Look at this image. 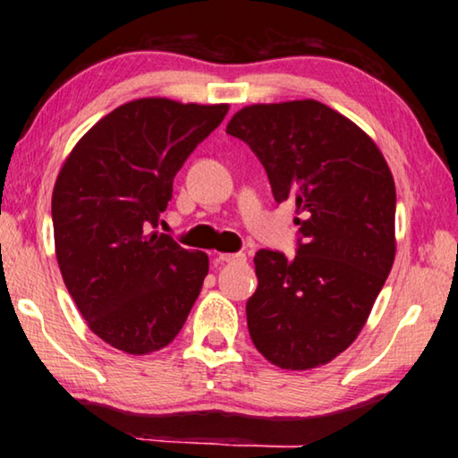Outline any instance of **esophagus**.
<instances>
[{
  "mask_svg": "<svg viewBox=\"0 0 458 458\" xmlns=\"http://www.w3.org/2000/svg\"><path fill=\"white\" fill-rule=\"evenodd\" d=\"M216 260L218 262H246L244 254H228V252H218L216 254Z\"/></svg>",
  "mask_w": 458,
  "mask_h": 458,
  "instance_id": "esophagus-1",
  "label": "esophagus"
}]
</instances>
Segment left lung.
Returning a JSON list of instances; mask_svg holds the SVG:
<instances>
[{"mask_svg": "<svg viewBox=\"0 0 458 458\" xmlns=\"http://www.w3.org/2000/svg\"><path fill=\"white\" fill-rule=\"evenodd\" d=\"M226 133L265 165L275 199L297 206V257H254L252 344L283 369L325 366L366 325L396 257V185L366 131L319 100L250 105Z\"/></svg>", "mask_w": 458, "mask_h": 458, "instance_id": "8db88e82", "label": "left lung"}]
</instances>
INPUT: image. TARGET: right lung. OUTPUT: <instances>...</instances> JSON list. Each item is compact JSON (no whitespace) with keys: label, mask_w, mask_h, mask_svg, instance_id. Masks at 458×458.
Here are the masks:
<instances>
[{"label":"right lung","mask_w":458,"mask_h":458,"mask_svg":"<svg viewBox=\"0 0 458 458\" xmlns=\"http://www.w3.org/2000/svg\"><path fill=\"white\" fill-rule=\"evenodd\" d=\"M228 105L137 98L105 114L60 167L52 191L62 278L105 344L147 355L172 344L208 275L206 252L147 232L172 199L174 177Z\"/></svg>","instance_id":"add662e5"}]
</instances>
